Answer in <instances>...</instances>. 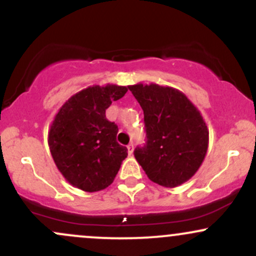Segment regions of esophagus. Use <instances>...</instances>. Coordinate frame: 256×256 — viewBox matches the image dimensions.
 I'll return each instance as SVG.
<instances>
[{"instance_id": "obj_1", "label": "esophagus", "mask_w": 256, "mask_h": 256, "mask_svg": "<svg viewBox=\"0 0 256 256\" xmlns=\"http://www.w3.org/2000/svg\"><path fill=\"white\" fill-rule=\"evenodd\" d=\"M128 155H132L134 154V144H128Z\"/></svg>"}]
</instances>
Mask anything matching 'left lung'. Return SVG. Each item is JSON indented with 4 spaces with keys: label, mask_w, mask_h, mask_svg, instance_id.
Segmentation results:
<instances>
[{
    "label": "left lung",
    "mask_w": 256,
    "mask_h": 256,
    "mask_svg": "<svg viewBox=\"0 0 256 256\" xmlns=\"http://www.w3.org/2000/svg\"><path fill=\"white\" fill-rule=\"evenodd\" d=\"M144 113L146 144L134 150L152 182L182 185L198 171L207 154L210 131L201 112L180 90L155 83L128 85Z\"/></svg>",
    "instance_id": "left-lung-1"
}]
</instances>
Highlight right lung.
I'll return each instance as SVG.
<instances>
[{
    "label": "right lung",
    "mask_w": 256,
    "mask_h": 256,
    "mask_svg": "<svg viewBox=\"0 0 256 256\" xmlns=\"http://www.w3.org/2000/svg\"><path fill=\"white\" fill-rule=\"evenodd\" d=\"M128 92V86L92 85L61 106L48 132V146L64 178L86 192L113 183L128 149L116 142L118 126L106 119V110Z\"/></svg>",
    "instance_id": "add662e5"
}]
</instances>
